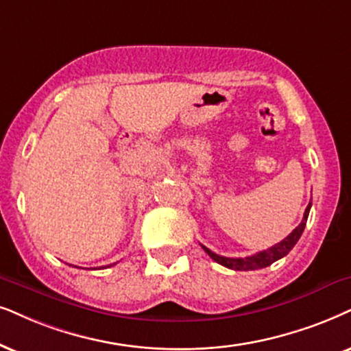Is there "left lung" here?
Returning <instances> with one entry per match:
<instances>
[{
	"instance_id": "left-lung-1",
	"label": "left lung",
	"mask_w": 351,
	"mask_h": 351,
	"mask_svg": "<svg viewBox=\"0 0 351 351\" xmlns=\"http://www.w3.org/2000/svg\"><path fill=\"white\" fill-rule=\"evenodd\" d=\"M309 208H311V202H309V206L306 207L301 223L293 230V232L288 234L285 239H282L280 243H277V245L269 247V250L259 251V252H256V254H252V256H247V257H225V256L215 254V252H212L206 246H202V245L201 246H202V250L206 251L207 254L215 261V263L223 265V267H228V269H233V270L264 269V267H267V265L274 264L275 261L282 259L283 256H287L288 252L293 250V246L296 245V243H298L301 234H303V230L306 227V221H308Z\"/></svg>"
}]
</instances>
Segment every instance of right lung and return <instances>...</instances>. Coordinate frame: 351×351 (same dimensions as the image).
<instances>
[{
  "mask_svg": "<svg viewBox=\"0 0 351 351\" xmlns=\"http://www.w3.org/2000/svg\"><path fill=\"white\" fill-rule=\"evenodd\" d=\"M110 265H112V264H110ZM110 265H108V267H110Z\"/></svg>",
  "mask_w": 351,
  "mask_h": 351,
  "instance_id": "add662e5",
  "label": "right lung"
}]
</instances>
